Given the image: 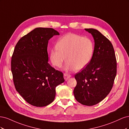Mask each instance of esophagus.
Here are the masks:
<instances>
[{"mask_svg":"<svg viewBox=\"0 0 129 129\" xmlns=\"http://www.w3.org/2000/svg\"><path fill=\"white\" fill-rule=\"evenodd\" d=\"M63 76H64V80L66 81H67V80H68L69 79L70 77H71V75H70V74H69L68 73H64Z\"/></svg>","mask_w":129,"mask_h":129,"instance_id":"esophagus-1","label":"esophagus"}]
</instances>
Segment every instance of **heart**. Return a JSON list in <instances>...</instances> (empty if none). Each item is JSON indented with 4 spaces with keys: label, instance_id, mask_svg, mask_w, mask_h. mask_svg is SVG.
Instances as JSON below:
<instances>
[{
    "label": "heart",
    "instance_id": "obj_1",
    "mask_svg": "<svg viewBox=\"0 0 129 129\" xmlns=\"http://www.w3.org/2000/svg\"><path fill=\"white\" fill-rule=\"evenodd\" d=\"M56 48L52 50L50 56L54 66L61 67L66 57V69L80 71L86 67L91 61L94 47L90 38L69 33L58 40Z\"/></svg>",
    "mask_w": 129,
    "mask_h": 129
}]
</instances>
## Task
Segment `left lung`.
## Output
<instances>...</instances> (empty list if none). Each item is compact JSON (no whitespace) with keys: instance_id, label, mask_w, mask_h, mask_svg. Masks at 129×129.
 <instances>
[{"instance_id":"obj_1","label":"left lung","mask_w":129,"mask_h":129,"mask_svg":"<svg viewBox=\"0 0 129 129\" xmlns=\"http://www.w3.org/2000/svg\"><path fill=\"white\" fill-rule=\"evenodd\" d=\"M95 40L92 57L88 64L75 75V99L83 105L92 106L102 101L110 92L117 74V61L110 41L93 28H85Z\"/></svg>"}]
</instances>
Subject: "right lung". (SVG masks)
Instances as JSON below:
<instances>
[{
	"instance_id": "right-lung-1",
	"label": "right lung",
	"mask_w": 129,
	"mask_h": 129,
	"mask_svg": "<svg viewBox=\"0 0 129 129\" xmlns=\"http://www.w3.org/2000/svg\"><path fill=\"white\" fill-rule=\"evenodd\" d=\"M59 33L52 28H36L15 46L11 72L16 90L27 103L45 107L55 99V88L64 82L63 73L48 62V40Z\"/></svg>"
}]
</instances>
